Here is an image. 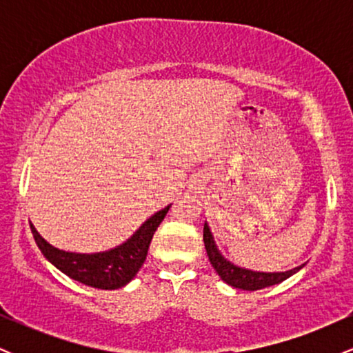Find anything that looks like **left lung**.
Listing matches in <instances>:
<instances>
[{
    "label": "left lung",
    "mask_w": 353,
    "mask_h": 353,
    "mask_svg": "<svg viewBox=\"0 0 353 353\" xmlns=\"http://www.w3.org/2000/svg\"><path fill=\"white\" fill-rule=\"evenodd\" d=\"M204 245H205V250H208L210 264H212L214 270L219 274V277H221L225 283H229V285L236 287V289H242V290L265 289V287L283 282L285 279H289L290 275L297 272L299 269H302L301 265V267H295V269L287 270V272H254V270H247V269H242V267L230 264L228 259H224V255L219 252L208 224H204Z\"/></svg>",
    "instance_id": "left-lung-1"
}]
</instances>
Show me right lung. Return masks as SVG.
<instances>
[{"label":"right lung","mask_w":353,"mask_h":353,"mask_svg":"<svg viewBox=\"0 0 353 353\" xmlns=\"http://www.w3.org/2000/svg\"><path fill=\"white\" fill-rule=\"evenodd\" d=\"M171 205L164 208L159 212L154 214L139 229L132 234L131 239L124 244L117 245L116 249L106 250L98 254H76L59 250L51 244H48L39 236L38 230L31 224V232L41 250L44 257L51 262L56 269L66 274L72 281H78L84 285L94 287V289L114 290L124 287L136 274L139 272L141 265L144 264L148 255L149 244H151L154 232H156L163 219L168 214Z\"/></svg>","instance_id":"obj_1"}]
</instances>
